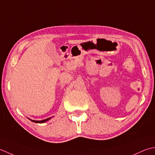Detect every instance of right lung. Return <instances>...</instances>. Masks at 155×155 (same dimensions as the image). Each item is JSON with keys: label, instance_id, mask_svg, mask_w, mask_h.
Returning a JSON list of instances; mask_svg holds the SVG:
<instances>
[{"label": "right lung", "instance_id": "right-lung-1", "mask_svg": "<svg viewBox=\"0 0 155 155\" xmlns=\"http://www.w3.org/2000/svg\"><path fill=\"white\" fill-rule=\"evenodd\" d=\"M52 117H53V116H52ZM52 117H50V118H47V119H45V120H31V119H30V118H29L31 121H32V122H35V123H40V124H41V123H44V122H47V121H48L49 120H50L51 119Z\"/></svg>", "mask_w": 155, "mask_h": 155}]
</instances>
